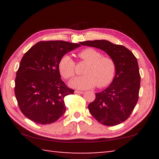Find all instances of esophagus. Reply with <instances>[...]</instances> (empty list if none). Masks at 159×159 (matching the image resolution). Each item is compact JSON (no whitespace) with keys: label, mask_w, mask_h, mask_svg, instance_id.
<instances>
[{"label":"esophagus","mask_w":159,"mask_h":159,"mask_svg":"<svg viewBox=\"0 0 159 159\" xmlns=\"http://www.w3.org/2000/svg\"><path fill=\"white\" fill-rule=\"evenodd\" d=\"M74 93L77 94H83L84 92H83V91H80V90H75Z\"/></svg>","instance_id":"1"}]
</instances>
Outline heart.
I'll return each mask as SVG.
<instances>
[{
	"label": "heart",
	"mask_w": 159,
	"mask_h": 159,
	"mask_svg": "<svg viewBox=\"0 0 159 159\" xmlns=\"http://www.w3.org/2000/svg\"><path fill=\"white\" fill-rule=\"evenodd\" d=\"M80 60L86 61L88 65L84 71L85 75L77 77L70 83L71 87L80 90H87L97 85L106 87L114 80L116 65L115 61L95 48H88L78 53ZM76 64L69 55H64L58 63L59 71L64 79H71L76 75Z\"/></svg>",
	"instance_id": "1"
}]
</instances>
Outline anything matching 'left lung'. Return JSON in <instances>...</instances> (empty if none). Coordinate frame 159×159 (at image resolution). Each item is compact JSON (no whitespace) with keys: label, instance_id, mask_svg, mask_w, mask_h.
<instances>
[{"label":"left lung","instance_id":"8db88e82","mask_svg":"<svg viewBox=\"0 0 159 159\" xmlns=\"http://www.w3.org/2000/svg\"><path fill=\"white\" fill-rule=\"evenodd\" d=\"M82 45L99 48L115 61L116 72L108 88L95 93L88 109L99 123L114 126L130 117L139 98L140 75L137 58L128 48L105 40L79 43Z\"/></svg>","mask_w":159,"mask_h":159}]
</instances>
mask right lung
I'll list each match as a JSON object with an SVG mask.
<instances>
[{"label":"right lung","instance_id":"obj_1","mask_svg":"<svg viewBox=\"0 0 159 159\" xmlns=\"http://www.w3.org/2000/svg\"><path fill=\"white\" fill-rule=\"evenodd\" d=\"M80 44L64 41H40L20 61L16 74L15 94L20 111L39 124L55 122L65 111L64 98L74 94L60 78V58Z\"/></svg>","mask_w":159,"mask_h":159}]
</instances>
